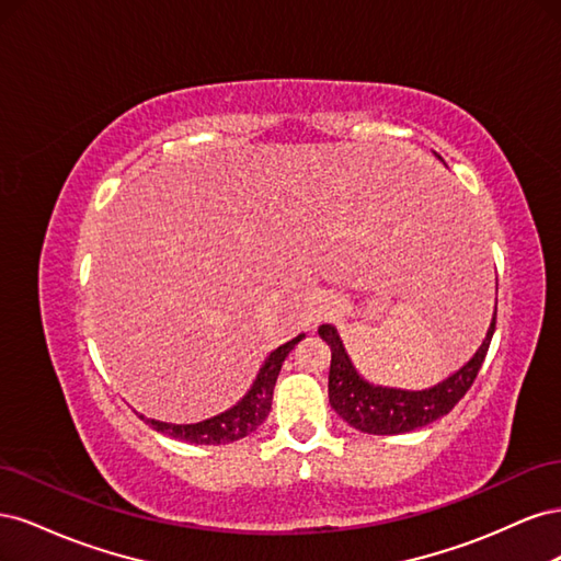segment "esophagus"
<instances>
[{"mask_svg":"<svg viewBox=\"0 0 561 561\" xmlns=\"http://www.w3.org/2000/svg\"><path fill=\"white\" fill-rule=\"evenodd\" d=\"M332 307H330V304H320V307L316 309V320H325L328 316H332Z\"/></svg>","mask_w":561,"mask_h":561,"instance_id":"obj_1","label":"esophagus"}]
</instances>
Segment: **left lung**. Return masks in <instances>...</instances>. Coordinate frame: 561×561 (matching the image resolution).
Segmentation results:
<instances>
[{
    "label": "left lung",
    "mask_w": 561,
    "mask_h": 561,
    "mask_svg": "<svg viewBox=\"0 0 561 561\" xmlns=\"http://www.w3.org/2000/svg\"><path fill=\"white\" fill-rule=\"evenodd\" d=\"M435 157L443 161L439 154ZM494 330L496 311L494 318H491V325L486 330L482 346L474 351L472 358L461 369L454 371L451 377L439 381L433 388L402 390L365 381L358 375V369L353 367L342 339H339L336 328L320 325L318 334L322 336V342H328L332 351L328 383L332 410L342 416L348 426L371 435H400L428 426V423L449 414L458 404V400L468 393V388L472 386L486 358Z\"/></svg>",
    "instance_id": "8db88e82"
}]
</instances>
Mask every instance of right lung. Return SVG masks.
Instances as JSON below:
<instances>
[{"label": "right lung", "instance_id": "obj_1", "mask_svg": "<svg viewBox=\"0 0 561 561\" xmlns=\"http://www.w3.org/2000/svg\"><path fill=\"white\" fill-rule=\"evenodd\" d=\"M301 339L304 334L295 336L293 342L278 346L276 351H271L268 358L260 367L257 379L252 381L243 400L222 414L198 421V423H165L157 419H145L142 414L140 419H145L149 426L159 433H165L175 439H184V443H194V445H227V443H233V439H241L252 431H257L264 423V419L268 416L278 371L287 358V353H290Z\"/></svg>", "mask_w": 561, "mask_h": 561}]
</instances>
